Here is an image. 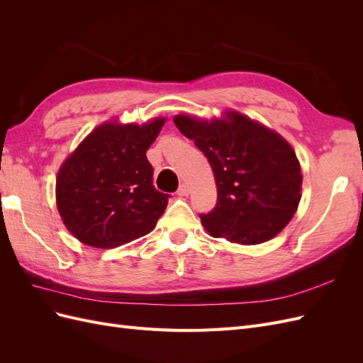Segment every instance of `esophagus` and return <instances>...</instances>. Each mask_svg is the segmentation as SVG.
<instances>
[{
    "label": "esophagus",
    "instance_id": "1",
    "mask_svg": "<svg viewBox=\"0 0 363 363\" xmlns=\"http://www.w3.org/2000/svg\"><path fill=\"white\" fill-rule=\"evenodd\" d=\"M189 192H191V189H189V186L186 184V183H182V184H180V188H179V191H177V194H179L180 196L189 195Z\"/></svg>",
    "mask_w": 363,
    "mask_h": 363
}]
</instances>
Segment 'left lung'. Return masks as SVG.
Instances as JSON below:
<instances>
[{"instance_id":"left-lung-1","label":"left lung","mask_w":363,"mask_h":363,"mask_svg":"<svg viewBox=\"0 0 363 363\" xmlns=\"http://www.w3.org/2000/svg\"><path fill=\"white\" fill-rule=\"evenodd\" d=\"M174 124L211 163L218 203L200 215L213 238L257 245L289 224L301 200L303 174L289 142L236 111L207 121L188 113Z\"/></svg>"}]
</instances>
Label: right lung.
I'll return each instance as SVG.
<instances>
[{
    "label": "right lung",
    "instance_id": "add662e5",
    "mask_svg": "<svg viewBox=\"0 0 363 363\" xmlns=\"http://www.w3.org/2000/svg\"><path fill=\"white\" fill-rule=\"evenodd\" d=\"M164 123L163 116L142 125L106 121L65 159L56 177V204L80 242L115 248L156 227L169 195L152 186L147 150Z\"/></svg>",
    "mask_w": 363,
    "mask_h": 363
}]
</instances>
